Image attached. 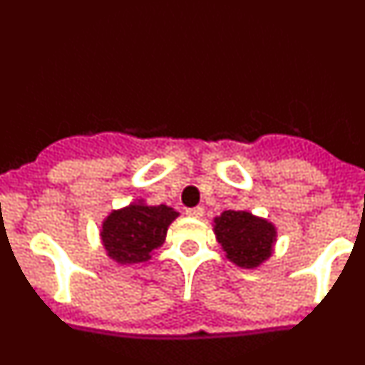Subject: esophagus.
<instances>
[{"label":"esophagus","mask_w":365,"mask_h":365,"mask_svg":"<svg viewBox=\"0 0 365 365\" xmlns=\"http://www.w3.org/2000/svg\"><path fill=\"white\" fill-rule=\"evenodd\" d=\"M202 214H205V210H202L201 206H195V208H188L186 210V215H190V217H202Z\"/></svg>","instance_id":"esophagus-1"}]
</instances>
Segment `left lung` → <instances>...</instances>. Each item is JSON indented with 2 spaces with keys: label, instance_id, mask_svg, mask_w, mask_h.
<instances>
[{
  "label": "left lung",
  "instance_id": "8db88e82",
  "mask_svg": "<svg viewBox=\"0 0 365 365\" xmlns=\"http://www.w3.org/2000/svg\"><path fill=\"white\" fill-rule=\"evenodd\" d=\"M215 237L235 265L254 269L270 257L276 241L272 222L245 210H227L215 217Z\"/></svg>",
  "mask_w": 365,
  "mask_h": 365
}]
</instances>
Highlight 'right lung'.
Segmentation results:
<instances>
[{
	"label": "right lung",
	"instance_id": "1",
	"mask_svg": "<svg viewBox=\"0 0 365 365\" xmlns=\"http://www.w3.org/2000/svg\"><path fill=\"white\" fill-rule=\"evenodd\" d=\"M177 215L166 205L148 206L144 202L113 210L100 232L108 256L122 265L148 261L155 248L164 243L168 227Z\"/></svg>",
	"mask_w": 365,
	"mask_h": 365
}]
</instances>
